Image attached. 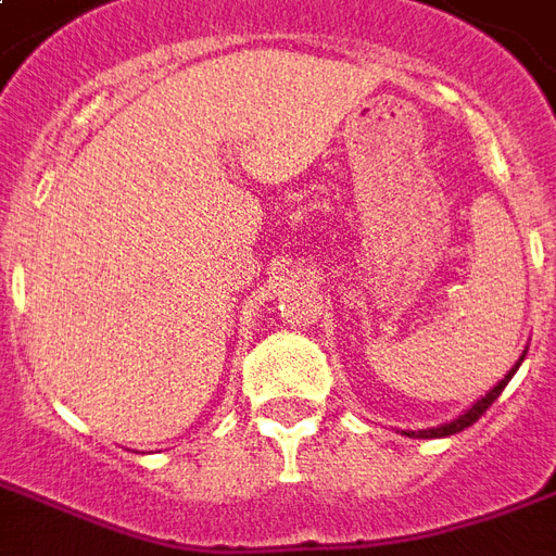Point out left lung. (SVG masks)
<instances>
[{
  "instance_id": "8db88e82",
  "label": "left lung",
  "mask_w": 556,
  "mask_h": 556,
  "mask_svg": "<svg viewBox=\"0 0 556 556\" xmlns=\"http://www.w3.org/2000/svg\"><path fill=\"white\" fill-rule=\"evenodd\" d=\"M525 355H528V350H522V355H519V362H516L514 367H510V370H507V376H504V379L498 381V384H495V388H490V391H486L484 396H481V400L472 402V405H469V408H466L464 414H457L455 419H448V422H443V426H434V429L402 431V434H405V438H422V440H431V438H448V434H457V431H464L466 426H472V422H476V419L481 417V414H484V410L490 408V405H493L495 400H498V393H502L504 388H507V381L514 379V372L519 370V364L525 362Z\"/></svg>"
}]
</instances>
